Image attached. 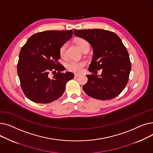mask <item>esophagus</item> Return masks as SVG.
I'll list each match as a JSON object with an SVG mask.
<instances>
[{"instance_id":"obj_1","label":"esophagus","mask_w":153,"mask_h":153,"mask_svg":"<svg viewBox=\"0 0 153 153\" xmlns=\"http://www.w3.org/2000/svg\"><path fill=\"white\" fill-rule=\"evenodd\" d=\"M79 76H81V75H80V74H74V77H79Z\"/></svg>"}]
</instances>
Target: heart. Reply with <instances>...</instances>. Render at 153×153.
I'll use <instances>...</instances> for the list:
<instances>
[{"instance_id": "obj_1", "label": "heart", "mask_w": 153, "mask_h": 153, "mask_svg": "<svg viewBox=\"0 0 153 153\" xmlns=\"http://www.w3.org/2000/svg\"><path fill=\"white\" fill-rule=\"evenodd\" d=\"M76 43L82 51L89 50V43L85 39L83 38H78L76 39ZM67 47L68 43H65L59 48V54L62 58L66 57ZM85 64V63L84 61H70L66 63V68L71 72H75V73H80L82 71Z\"/></svg>"}]
</instances>
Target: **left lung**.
Masks as SVG:
<instances>
[{
    "instance_id": "obj_1",
    "label": "left lung",
    "mask_w": 153,
    "mask_h": 153,
    "mask_svg": "<svg viewBox=\"0 0 153 153\" xmlns=\"http://www.w3.org/2000/svg\"><path fill=\"white\" fill-rule=\"evenodd\" d=\"M92 47L94 55L89 71L94 74L102 70L101 75H86L88 81L82 89L91 97L110 100L118 96L126 87L131 68L126 48L121 39L112 31L102 29L74 30Z\"/></svg>"
}]
</instances>
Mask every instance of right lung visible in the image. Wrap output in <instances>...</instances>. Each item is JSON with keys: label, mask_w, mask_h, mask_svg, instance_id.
Segmentation results:
<instances>
[{"label": "right lung", "mask_w": 153, "mask_h": 153, "mask_svg": "<svg viewBox=\"0 0 153 153\" xmlns=\"http://www.w3.org/2000/svg\"><path fill=\"white\" fill-rule=\"evenodd\" d=\"M71 30H48L32 35L19 53L17 73L22 89L31 101L48 103L59 99L74 74L65 70L58 59L60 47L72 36ZM55 70L57 74H54ZM53 71L51 77L49 72Z\"/></svg>", "instance_id": "obj_1"}]
</instances>
